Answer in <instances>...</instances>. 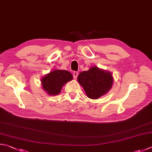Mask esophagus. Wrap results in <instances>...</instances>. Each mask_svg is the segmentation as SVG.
<instances>
[{
	"label": "esophagus",
	"instance_id": "obj_1",
	"mask_svg": "<svg viewBox=\"0 0 152 152\" xmlns=\"http://www.w3.org/2000/svg\"><path fill=\"white\" fill-rule=\"evenodd\" d=\"M78 75H79V73L77 72V71H74L73 73L74 79H77V76H78Z\"/></svg>",
	"mask_w": 152,
	"mask_h": 152
}]
</instances>
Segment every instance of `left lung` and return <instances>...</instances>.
<instances>
[{
	"mask_svg": "<svg viewBox=\"0 0 152 152\" xmlns=\"http://www.w3.org/2000/svg\"><path fill=\"white\" fill-rule=\"evenodd\" d=\"M77 81L84 88L88 98L98 99L111 89L114 79L110 71L93 66L88 71L80 73Z\"/></svg>",
	"mask_w": 152,
	"mask_h": 152,
	"instance_id": "1",
	"label": "left lung"
}]
</instances>
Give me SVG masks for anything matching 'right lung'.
<instances>
[{"label":"right lung","mask_w":152,"mask_h":152,"mask_svg":"<svg viewBox=\"0 0 152 152\" xmlns=\"http://www.w3.org/2000/svg\"><path fill=\"white\" fill-rule=\"evenodd\" d=\"M73 78L72 74L68 71L55 69L42 77V87L48 95H58L64 85Z\"/></svg>","instance_id":"right-lung-1"}]
</instances>
